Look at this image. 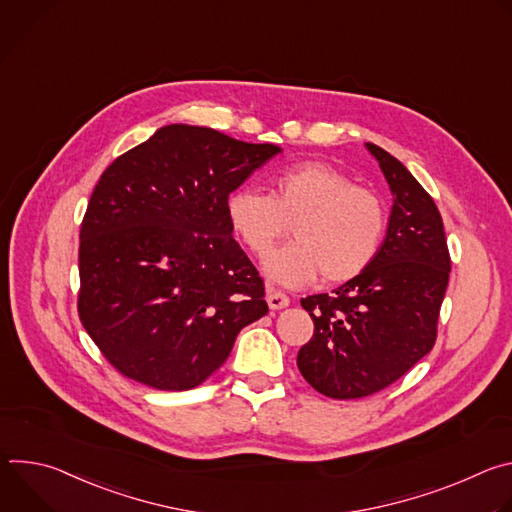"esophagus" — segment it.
Returning <instances> with one entry per match:
<instances>
[{"instance_id":"obj_1","label":"esophagus","mask_w":512,"mask_h":512,"mask_svg":"<svg viewBox=\"0 0 512 512\" xmlns=\"http://www.w3.org/2000/svg\"><path fill=\"white\" fill-rule=\"evenodd\" d=\"M267 304L271 310H281V308H287L289 306V298L283 294V291H275V289H269L267 294Z\"/></svg>"}]
</instances>
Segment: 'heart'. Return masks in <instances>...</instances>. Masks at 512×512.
I'll return each instance as SVG.
<instances>
[{"mask_svg": "<svg viewBox=\"0 0 512 512\" xmlns=\"http://www.w3.org/2000/svg\"><path fill=\"white\" fill-rule=\"evenodd\" d=\"M227 218L243 247L257 257L292 225L295 241L263 261L271 279L291 287L320 273L328 285L356 279L379 255L387 231L383 198L320 160L277 170L269 194L253 188L231 192Z\"/></svg>", "mask_w": 512, "mask_h": 512, "instance_id": "1", "label": "heart"}]
</instances>
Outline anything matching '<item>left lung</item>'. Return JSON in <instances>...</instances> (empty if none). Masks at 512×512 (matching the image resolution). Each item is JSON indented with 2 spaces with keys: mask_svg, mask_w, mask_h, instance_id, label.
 I'll use <instances>...</instances> for the list:
<instances>
[{
  "mask_svg": "<svg viewBox=\"0 0 512 512\" xmlns=\"http://www.w3.org/2000/svg\"><path fill=\"white\" fill-rule=\"evenodd\" d=\"M367 148L393 192L387 237L362 275L302 298L314 336L298 352V369L330 399L379 393L433 348L452 269L433 198L397 158L375 143Z\"/></svg>",
  "mask_w": 512,
  "mask_h": 512,
  "instance_id": "left-lung-1",
  "label": "left lung"
}]
</instances>
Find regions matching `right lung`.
I'll list each match as a JSON object with an SVG mask.
<instances>
[{"label":"right lung","mask_w":512,"mask_h":512,"mask_svg":"<svg viewBox=\"0 0 512 512\" xmlns=\"http://www.w3.org/2000/svg\"><path fill=\"white\" fill-rule=\"evenodd\" d=\"M279 152L210 127L166 125L101 174L81 225L77 308L123 377L194 389L267 314L227 198Z\"/></svg>","instance_id":"right-lung-1"}]
</instances>
